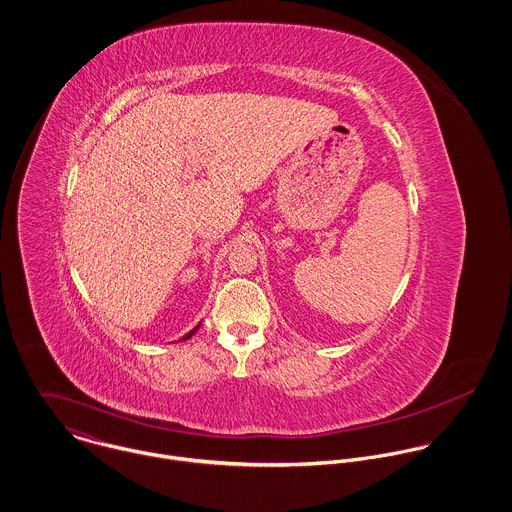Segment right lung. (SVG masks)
Instances as JSON below:
<instances>
[{"mask_svg": "<svg viewBox=\"0 0 512 512\" xmlns=\"http://www.w3.org/2000/svg\"><path fill=\"white\" fill-rule=\"evenodd\" d=\"M197 329H199V325H197V327H195V329H193V331H189V333H187V335H185V337H183V341H187V339H191V337H193V335H195V331H197Z\"/></svg>", "mask_w": 512, "mask_h": 512, "instance_id": "right-lung-1", "label": "right lung"}]
</instances>
